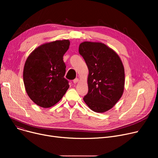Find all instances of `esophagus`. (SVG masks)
I'll list each match as a JSON object with an SVG mask.
<instances>
[{
  "mask_svg": "<svg viewBox=\"0 0 158 158\" xmlns=\"http://www.w3.org/2000/svg\"><path fill=\"white\" fill-rule=\"evenodd\" d=\"M78 81H79V79H78V78L75 79L73 81V83H74V84H76L77 82H78Z\"/></svg>",
  "mask_w": 158,
  "mask_h": 158,
  "instance_id": "1",
  "label": "esophagus"
}]
</instances>
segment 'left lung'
Returning <instances> with one entry per match:
<instances>
[{
	"mask_svg": "<svg viewBox=\"0 0 158 158\" xmlns=\"http://www.w3.org/2000/svg\"><path fill=\"white\" fill-rule=\"evenodd\" d=\"M89 70L88 92L83 98L96 113L111 110L123 95L125 72L122 60L114 50L101 42L84 41L79 45Z\"/></svg>",
	"mask_w": 158,
	"mask_h": 158,
	"instance_id": "8db88e82",
	"label": "left lung"
}]
</instances>
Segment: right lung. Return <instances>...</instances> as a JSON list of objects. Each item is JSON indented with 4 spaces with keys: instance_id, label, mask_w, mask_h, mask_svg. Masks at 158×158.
I'll return each mask as SVG.
<instances>
[{
    "instance_id": "obj_1",
    "label": "right lung",
    "mask_w": 158,
    "mask_h": 158,
    "mask_svg": "<svg viewBox=\"0 0 158 158\" xmlns=\"http://www.w3.org/2000/svg\"><path fill=\"white\" fill-rule=\"evenodd\" d=\"M69 40L41 45L28 56L23 67L26 91L36 105L48 108L59 102L69 88L64 76L63 57L70 46Z\"/></svg>"
}]
</instances>
